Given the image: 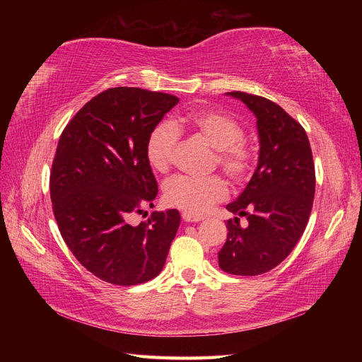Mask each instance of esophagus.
Listing matches in <instances>:
<instances>
[{
	"label": "esophagus",
	"instance_id": "34e87169",
	"mask_svg": "<svg viewBox=\"0 0 362 362\" xmlns=\"http://www.w3.org/2000/svg\"><path fill=\"white\" fill-rule=\"evenodd\" d=\"M182 218H183L185 221H187V223H197V221H201V220H204L202 217H199V216H195V214H191V213H187V211L182 213Z\"/></svg>",
	"mask_w": 362,
	"mask_h": 362
}]
</instances>
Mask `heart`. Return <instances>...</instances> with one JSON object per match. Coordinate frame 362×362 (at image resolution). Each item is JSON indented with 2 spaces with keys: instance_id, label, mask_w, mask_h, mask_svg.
Masks as SVG:
<instances>
[{
  "instance_id": "1",
  "label": "heart",
  "mask_w": 362,
  "mask_h": 362,
  "mask_svg": "<svg viewBox=\"0 0 362 362\" xmlns=\"http://www.w3.org/2000/svg\"><path fill=\"white\" fill-rule=\"evenodd\" d=\"M180 130H189L202 136L216 151V160L226 176L235 183L248 179L254 151L243 139V130L238 122L226 114L210 110L195 108L171 122H160L151 130L146 139V160L157 171H167L173 152L180 139ZM227 197V185L220 176L197 179L189 176H175L164 185V199L191 214H204Z\"/></svg>"
}]
</instances>
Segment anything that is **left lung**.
I'll use <instances>...</instances> for the list:
<instances>
[{
  "instance_id": "8db88e82",
  "label": "left lung",
  "mask_w": 362,
  "mask_h": 362,
  "mask_svg": "<svg viewBox=\"0 0 362 362\" xmlns=\"http://www.w3.org/2000/svg\"><path fill=\"white\" fill-rule=\"evenodd\" d=\"M257 117L258 164L236 201L226 208L246 216L227 220V240L218 252L226 273L258 276L286 258L305 230L315 192V170L303 127L276 103L246 92H227Z\"/></svg>"
}]
</instances>
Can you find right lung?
Masks as SVG:
<instances>
[{
    "label": "right lung",
    "mask_w": 362,
    "mask_h": 362,
    "mask_svg": "<svg viewBox=\"0 0 362 362\" xmlns=\"http://www.w3.org/2000/svg\"><path fill=\"white\" fill-rule=\"evenodd\" d=\"M179 103L175 95L110 88L86 103L63 130L49 176L54 217L83 267L101 280L132 286L160 274L180 214L167 210L129 223L154 206L157 180L146 139Z\"/></svg>",
    "instance_id": "add662e5"
}]
</instances>
